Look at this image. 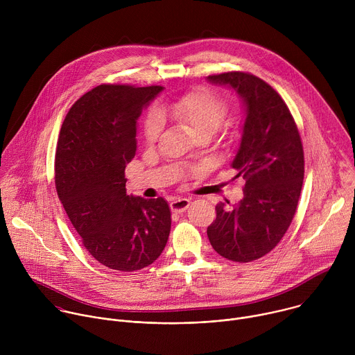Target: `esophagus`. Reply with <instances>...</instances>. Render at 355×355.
<instances>
[{
    "instance_id": "obj_1",
    "label": "esophagus",
    "mask_w": 355,
    "mask_h": 355,
    "mask_svg": "<svg viewBox=\"0 0 355 355\" xmlns=\"http://www.w3.org/2000/svg\"><path fill=\"white\" fill-rule=\"evenodd\" d=\"M189 204H191V200H189V199H187V198H177V199H174V200L171 202V204H170V208H171V211H173V212H178V214H181V212H184V211H187V209H188Z\"/></svg>"
}]
</instances>
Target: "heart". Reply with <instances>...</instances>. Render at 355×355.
Wrapping results in <instances>:
<instances>
[{
  "label": "heart",
  "mask_w": 355,
  "mask_h": 355,
  "mask_svg": "<svg viewBox=\"0 0 355 355\" xmlns=\"http://www.w3.org/2000/svg\"><path fill=\"white\" fill-rule=\"evenodd\" d=\"M159 112L163 118L188 126L198 137L214 135L229 112L227 101L209 88H195L173 103L162 105ZM156 111H150L143 123V135L148 143L157 140L163 122Z\"/></svg>",
  "instance_id": "b5f03b06"
}]
</instances>
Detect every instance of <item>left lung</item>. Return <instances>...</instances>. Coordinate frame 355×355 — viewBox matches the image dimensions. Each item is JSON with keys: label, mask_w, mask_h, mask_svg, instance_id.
I'll return each mask as SVG.
<instances>
[{"label": "left lung", "mask_w": 355, "mask_h": 355, "mask_svg": "<svg viewBox=\"0 0 355 355\" xmlns=\"http://www.w3.org/2000/svg\"><path fill=\"white\" fill-rule=\"evenodd\" d=\"M208 80L234 88L247 116L232 163L236 177L245 181L244 198L233 208L219 202L207 233L218 254L250 263L277 247L295 216L305 174L303 146L288 105L268 83L244 71L212 74Z\"/></svg>", "instance_id": "8db88e82"}]
</instances>
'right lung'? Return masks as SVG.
Listing matches in <instances>:
<instances>
[{
    "label": "right lung",
    "instance_id": "obj_1",
    "mask_svg": "<svg viewBox=\"0 0 355 355\" xmlns=\"http://www.w3.org/2000/svg\"><path fill=\"white\" fill-rule=\"evenodd\" d=\"M163 87L101 84L85 92L62 125L55 182L83 245L103 266L132 272L163 252L171 212L159 196L126 193V164L136 155V121Z\"/></svg>",
    "mask_w": 355,
    "mask_h": 355
}]
</instances>
